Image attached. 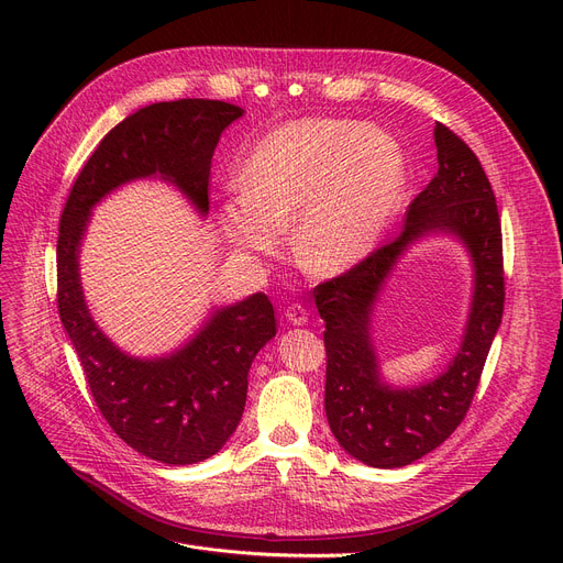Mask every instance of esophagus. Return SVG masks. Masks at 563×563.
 <instances>
[{
  "label": "esophagus",
  "instance_id": "1",
  "mask_svg": "<svg viewBox=\"0 0 563 563\" xmlns=\"http://www.w3.org/2000/svg\"><path fill=\"white\" fill-rule=\"evenodd\" d=\"M308 317H310V312H308V308L301 306V303H291V306L285 308V319H287L289 323H294V327H303V323L308 321Z\"/></svg>",
  "mask_w": 563,
  "mask_h": 563
}]
</instances>
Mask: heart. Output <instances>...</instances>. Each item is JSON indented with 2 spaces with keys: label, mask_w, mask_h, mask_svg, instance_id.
Here are the masks:
<instances>
[{
  "label": "heart",
  "mask_w": 563,
  "mask_h": 563,
  "mask_svg": "<svg viewBox=\"0 0 563 563\" xmlns=\"http://www.w3.org/2000/svg\"><path fill=\"white\" fill-rule=\"evenodd\" d=\"M244 189L221 205L228 240L272 253L294 225V253L335 274L365 257L393 221L406 187L399 143L378 128L301 118L266 134L242 168Z\"/></svg>",
  "instance_id": "obj_1"
}]
</instances>
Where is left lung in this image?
Instances as JSON below:
<instances>
[{
  "mask_svg": "<svg viewBox=\"0 0 563 563\" xmlns=\"http://www.w3.org/2000/svg\"><path fill=\"white\" fill-rule=\"evenodd\" d=\"M433 139L438 173L410 200L399 236L314 287V303L327 323V418L344 452L372 467H404L454 433L477 393L505 312L501 223L488 177L448 125L435 123ZM427 231H450L466 244L476 264V297L451 369L420 389L393 391L377 376L368 317L398 255Z\"/></svg>",
  "mask_w": 563,
  "mask_h": 563,
  "instance_id": "left-lung-1",
  "label": "left lung"
}]
</instances>
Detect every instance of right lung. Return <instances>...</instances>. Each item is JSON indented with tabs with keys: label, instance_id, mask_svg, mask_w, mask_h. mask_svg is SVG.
<instances>
[{
	"label": "right lung",
	"instance_id": "obj_1",
	"mask_svg": "<svg viewBox=\"0 0 563 563\" xmlns=\"http://www.w3.org/2000/svg\"><path fill=\"white\" fill-rule=\"evenodd\" d=\"M244 111L221 100L143 107L118 123L84 164L58 223L56 306L88 390L107 424L139 454L189 465L217 454L242 420L249 369L276 335L274 306L257 291L221 308L168 358L139 361L115 349L84 303L77 255L91 207L136 177L159 175L210 210V166L221 132Z\"/></svg>",
	"mask_w": 563,
	"mask_h": 563
}]
</instances>
